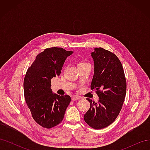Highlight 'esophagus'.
<instances>
[{
    "label": "esophagus",
    "mask_w": 150,
    "mask_h": 150,
    "mask_svg": "<svg viewBox=\"0 0 150 150\" xmlns=\"http://www.w3.org/2000/svg\"><path fill=\"white\" fill-rule=\"evenodd\" d=\"M80 99V98L78 97V96H72V98H71L72 101H73L78 100V99Z\"/></svg>",
    "instance_id": "esophagus-1"
}]
</instances>
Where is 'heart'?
<instances>
[{
  "label": "heart",
  "instance_id": "obj_1",
  "mask_svg": "<svg viewBox=\"0 0 150 150\" xmlns=\"http://www.w3.org/2000/svg\"><path fill=\"white\" fill-rule=\"evenodd\" d=\"M88 64V63L84 62H80L79 64V65H81V64Z\"/></svg>",
  "mask_w": 150,
  "mask_h": 150
}]
</instances>
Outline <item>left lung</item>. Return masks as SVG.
Returning a JSON list of instances; mask_svg holds the SVG:
<instances>
[{
  "label": "left lung",
  "instance_id": "8db88e82",
  "mask_svg": "<svg viewBox=\"0 0 150 150\" xmlns=\"http://www.w3.org/2000/svg\"><path fill=\"white\" fill-rule=\"evenodd\" d=\"M94 50L91 88L96 91L99 99L95 103L87 98L90 108L84 120L91 128L99 129L112 123L120 114L126 96V81L121 63L114 53L101 47Z\"/></svg>",
  "mask_w": 150,
  "mask_h": 150
}]
</instances>
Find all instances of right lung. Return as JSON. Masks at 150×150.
<instances>
[{"instance_id":"obj_1","label":"right lung","mask_w":150,"mask_h":150,"mask_svg":"<svg viewBox=\"0 0 150 150\" xmlns=\"http://www.w3.org/2000/svg\"><path fill=\"white\" fill-rule=\"evenodd\" d=\"M73 53L61 47H51L36 56L24 80L25 102L33 119L46 128L59 125L71 102L68 95L59 96L51 89V79L59 76L65 60Z\"/></svg>"}]
</instances>
